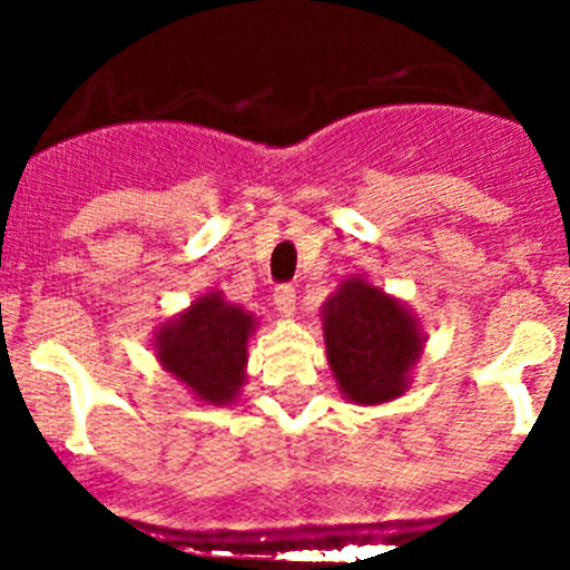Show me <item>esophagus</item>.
<instances>
[{
  "mask_svg": "<svg viewBox=\"0 0 570 570\" xmlns=\"http://www.w3.org/2000/svg\"><path fill=\"white\" fill-rule=\"evenodd\" d=\"M273 301H275V308H278L284 317H292V314H295V303H297L295 286H289V284L278 286V289H275V295H273Z\"/></svg>",
  "mask_w": 570,
  "mask_h": 570,
  "instance_id": "34e87169",
  "label": "esophagus"
}]
</instances>
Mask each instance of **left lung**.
Instances as JSON below:
<instances>
[{
  "label": "left lung",
  "mask_w": 570,
  "mask_h": 570,
  "mask_svg": "<svg viewBox=\"0 0 570 570\" xmlns=\"http://www.w3.org/2000/svg\"><path fill=\"white\" fill-rule=\"evenodd\" d=\"M327 364L338 392L358 405L405 394L424 333L411 308L364 278L344 281L322 308Z\"/></svg>",
  "instance_id": "8db88e82"
}]
</instances>
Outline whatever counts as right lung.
I'll use <instances>...</instances> for the list:
<instances>
[{
    "mask_svg": "<svg viewBox=\"0 0 570 570\" xmlns=\"http://www.w3.org/2000/svg\"><path fill=\"white\" fill-rule=\"evenodd\" d=\"M253 327V314L223 301L220 292H209L157 327L154 350L159 364L198 400L228 405L245 383Z\"/></svg>",
    "mask_w": 570,
    "mask_h": 570,
    "instance_id": "add662e5",
    "label": "right lung"
}]
</instances>
